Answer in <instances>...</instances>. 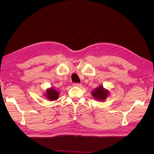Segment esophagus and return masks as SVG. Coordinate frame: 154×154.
Wrapping results in <instances>:
<instances>
[{"label":"esophagus","mask_w":154,"mask_h":154,"mask_svg":"<svg viewBox=\"0 0 154 154\" xmlns=\"http://www.w3.org/2000/svg\"><path fill=\"white\" fill-rule=\"evenodd\" d=\"M82 85V84L80 83H73V86L74 87H80Z\"/></svg>","instance_id":"esophagus-1"}]
</instances>
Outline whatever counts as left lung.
Wrapping results in <instances>:
<instances>
[{"instance_id":"obj_1","label":"left lung","mask_w":154,"mask_h":154,"mask_svg":"<svg viewBox=\"0 0 154 154\" xmlns=\"http://www.w3.org/2000/svg\"><path fill=\"white\" fill-rule=\"evenodd\" d=\"M92 95L94 98L100 101H103L108 95V91L105 90L102 86H100L92 92Z\"/></svg>"}]
</instances>
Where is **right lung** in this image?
<instances>
[{
    "label": "right lung",
    "mask_w": 154,
    "mask_h": 154,
    "mask_svg": "<svg viewBox=\"0 0 154 154\" xmlns=\"http://www.w3.org/2000/svg\"><path fill=\"white\" fill-rule=\"evenodd\" d=\"M47 97L48 99L51 100V101H53V100H56L58 99V95H59V92H57V91H55L54 88H51L47 90Z\"/></svg>",
    "instance_id": "right-lung-1"
}]
</instances>
